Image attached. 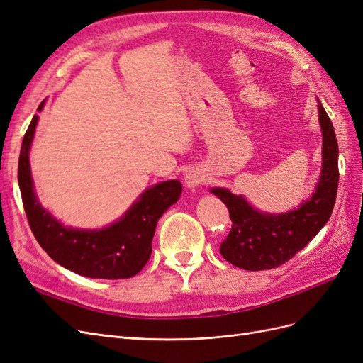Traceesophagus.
<instances>
[{"label":"esophagus","instance_id":"obj_1","mask_svg":"<svg viewBox=\"0 0 363 363\" xmlns=\"http://www.w3.org/2000/svg\"><path fill=\"white\" fill-rule=\"evenodd\" d=\"M204 182H206V175L199 168H192V169H189L188 172H186V175H184V183H186V186H188L189 189L199 188V186H201Z\"/></svg>","mask_w":363,"mask_h":363}]
</instances>
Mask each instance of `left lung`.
Here are the masks:
<instances>
[{
	"mask_svg": "<svg viewBox=\"0 0 363 363\" xmlns=\"http://www.w3.org/2000/svg\"><path fill=\"white\" fill-rule=\"evenodd\" d=\"M323 131V168L316 189L307 201L288 213L259 212L242 195L224 188L211 192L221 200L232 219V230L219 251L232 265L247 271L277 268L303 250L325 225L336 201L339 169L337 140L330 118L318 104Z\"/></svg>",
	"mask_w": 363,
	"mask_h": 363,
	"instance_id": "1",
	"label": "left lung"
}]
</instances>
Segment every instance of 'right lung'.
<instances>
[{
	"label": "right lung",
	"instance_id": "1",
	"mask_svg": "<svg viewBox=\"0 0 363 363\" xmlns=\"http://www.w3.org/2000/svg\"><path fill=\"white\" fill-rule=\"evenodd\" d=\"M45 101L38 107L43 108ZM39 116L35 115L24 135L18 163L21 196L33 235L47 255L59 265L91 279H130L145 267L159 218L177 203L179 180L162 182L147 189L112 225L100 230L63 227L43 208L33 189L28 152Z\"/></svg>",
	"mask_w": 363,
	"mask_h": 363
}]
</instances>
